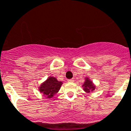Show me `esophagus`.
<instances>
[{
	"label": "esophagus",
	"instance_id": "1",
	"mask_svg": "<svg viewBox=\"0 0 131 131\" xmlns=\"http://www.w3.org/2000/svg\"><path fill=\"white\" fill-rule=\"evenodd\" d=\"M68 82H69V83L74 82V79H68Z\"/></svg>",
	"mask_w": 131,
	"mask_h": 131
}]
</instances>
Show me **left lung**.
<instances>
[{"instance_id": "obj_1", "label": "left lung", "mask_w": 131, "mask_h": 131, "mask_svg": "<svg viewBox=\"0 0 131 131\" xmlns=\"http://www.w3.org/2000/svg\"><path fill=\"white\" fill-rule=\"evenodd\" d=\"M84 86V90L87 92H90V91H93L95 90V87L93 85V84L90 81L89 79H86V81L83 85Z\"/></svg>"}]
</instances>
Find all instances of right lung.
<instances>
[{
  "mask_svg": "<svg viewBox=\"0 0 131 131\" xmlns=\"http://www.w3.org/2000/svg\"><path fill=\"white\" fill-rule=\"evenodd\" d=\"M62 82L57 81L56 78L50 77L41 84L40 88V91L46 96L47 98H51L56 94L62 85Z\"/></svg>",
  "mask_w": 131,
  "mask_h": 131,
  "instance_id": "add662e5",
  "label": "right lung"
}]
</instances>
